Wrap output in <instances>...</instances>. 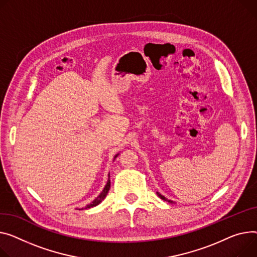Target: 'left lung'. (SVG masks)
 Instances as JSON below:
<instances>
[{
    "label": "left lung",
    "instance_id": "left-lung-1",
    "mask_svg": "<svg viewBox=\"0 0 257 257\" xmlns=\"http://www.w3.org/2000/svg\"><path fill=\"white\" fill-rule=\"evenodd\" d=\"M157 194H158V196H159L161 199H163V200H165V201H168V202H170V203H174V201H173V200H169V199H167L166 197H164L163 195H161L159 192H157Z\"/></svg>",
    "mask_w": 257,
    "mask_h": 257
}]
</instances>
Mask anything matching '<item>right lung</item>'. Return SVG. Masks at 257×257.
<instances>
[{
  "mask_svg": "<svg viewBox=\"0 0 257 257\" xmlns=\"http://www.w3.org/2000/svg\"><path fill=\"white\" fill-rule=\"evenodd\" d=\"M117 155H118V154H116V155L114 156V158H115ZM109 188H110V180H109V175H108V181H107V184H106L105 187H104L103 191H102V192L100 193V195H99L93 202H91L90 204H88V206L85 207L84 209H90V208H93V207L98 206V204L106 197V195H107V193H108V191H109Z\"/></svg>",
  "mask_w": 257,
  "mask_h": 257,
  "instance_id": "add662e5",
  "label": "right lung"
}]
</instances>
